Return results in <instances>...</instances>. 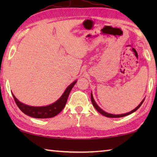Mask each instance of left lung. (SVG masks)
I'll use <instances>...</instances> for the list:
<instances>
[{
  "label": "left lung",
  "instance_id": "8db88e82",
  "mask_svg": "<svg viewBox=\"0 0 157 157\" xmlns=\"http://www.w3.org/2000/svg\"><path fill=\"white\" fill-rule=\"evenodd\" d=\"M91 99L92 104H93V105H94V107L95 108V109H96L100 113L102 114V115L105 116H106V117H108V118H121V117H124V116H128V115H129V114L134 113V111H136L138 109H139V108L140 107V106H141V105L143 104V101H144V100H145V99H143V100L141 101V102H140V104H139V105H138L136 108L134 109H133L132 111H129V112H128V113H123V114H112V113H107V112H105V111H103V110L102 109H101V108L99 107V106H98V105L96 104V102H95V100H94V97H93L92 93L91 94Z\"/></svg>",
  "mask_w": 157,
  "mask_h": 157
}]
</instances>
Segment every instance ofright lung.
Here are the masks:
<instances>
[{
  "label": "right lung",
  "mask_w": 157,
  "mask_h": 157,
  "mask_svg": "<svg viewBox=\"0 0 157 157\" xmlns=\"http://www.w3.org/2000/svg\"><path fill=\"white\" fill-rule=\"evenodd\" d=\"M76 82L77 80L74 81L73 83L69 85L66 89L65 91L63 92L62 96L56 102H53L51 105L44 106V107H33V106L23 104V103L21 102L19 100H18L17 98L13 94V93H12V94L15 100L16 104L17 105L21 111H23L26 115L35 118H52V117L57 116L58 113H59L64 108L66 102H67L69 94H70L74 85L76 84Z\"/></svg>",
  "instance_id": "right-lung-1"
}]
</instances>
